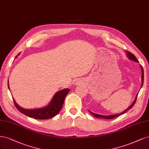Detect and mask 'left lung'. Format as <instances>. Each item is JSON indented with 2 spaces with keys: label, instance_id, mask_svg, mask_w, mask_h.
Masks as SVG:
<instances>
[{
  "label": "left lung",
  "instance_id": "8db88e82",
  "mask_svg": "<svg viewBox=\"0 0 149 149\" xmlns=\"http://www.w3.org/2000/svg\"><path fill=\"white\" fill-rule=\"evenodd\" d=\"M127 57H129V59H131V60H132V61H135V62H138V61H137L136 57H135V56H134L133 54H132L131 52H129V51H127ZM141 69H142V87L143 84V68H142V65H141ZM137 95H138V94L137 95L136 97V98H135V100L134 101V102L132 103V104L131 105H130V106H129V107L127 108V109H126V110H124V111L123 112H122V113H119V114H114V115H109V116H103V115L97 114H95V113L90 112V113L91 114H93L95 117L98 118H103V119H110L115 118H116V117L120 116V115H121V114H123L124 113H125L126 111H128V110H129V109H131V108H132V107L134 106V104H135L136 102L137 98Z\"/></svg>",
  "mask_w": 149,
  "mask_h": 149
}]
</instances>
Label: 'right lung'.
<instances>
[{
	"label": "right lung",
	"mask_w": 149,
	"mask_h": 149,
	"mask_svg": "<svg viewBox=\"0 0 149 149\" xmlns=\"http://www.w3.org/2000/svg\"><path fill=\"white\" fill-rule=\"evenodd\" d=\"M8 87L9 85L8 83ZM10 90V89H9ZM69 92V89L66 88L57 92L53 97L49 104L46 107L36 109H26L22 108L16 103L13 98L14 104L19 111L26 115L30 118L37 119H47L55 116L58 113L63 106L65 96Z\"/></svg>",
	"instance_id": "1"
}]
</instances>
